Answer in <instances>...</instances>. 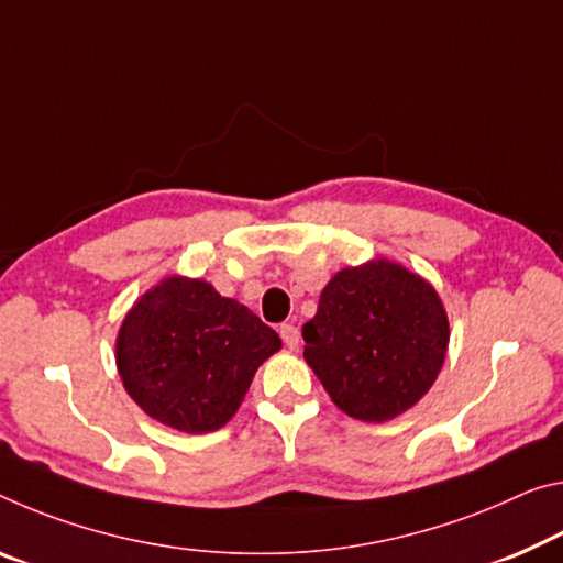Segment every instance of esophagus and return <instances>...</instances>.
Returning <instances> with one entry per match:
<instances>
[{"instance_id": "1", "label": "esophagus", "mask_w": 563, "mask_h": 563, "mask_svg": "<svg viewBox=\"0 0 563 563\" xmlns=\"http://www.w3.org/2000/svg\"><path fill=\"white\" fill-rule=\"evenodd\" d=\"M280 338H283V343L290 347V351H296L300 343V330L296 325L285 323V325H280Z\"/></svg>"}]
</instances>
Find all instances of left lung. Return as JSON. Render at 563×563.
I'll return each mask as SVG.
<instances>
[{
	"instance_id": "8db88e82",
	"label": "left lung",
	"mask_w": 563,
	"mask_h": 563,
	"mask_svg": "<svg viewBox=\"0 0 563 563\" xmlns=\"http://www.w3.org/2000/svg\"><path fill=\"white\" fill-rule=\"evenodd\" d=\"M302 341L333 404L380 423L433 386L449 347V318L426 280L396 263L373 261L325 285Z\"/></svg>"
}]
</instances>
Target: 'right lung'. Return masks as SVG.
Masks as SVG:
<instances>
[{"label": "right lung", "instance_id": "1", "mask_svg": "<svg viewBox=\"0 0 563 563\" xmlns=\"http://www.w3.org/2000/svg\"><path fill=\"white\" fill-rule=\"evenodd\" d=\"M275 351L278 333L253 310L202 280L167 278L124 318L118 368L155 421L210 433L233 418L257 365Z\"/></svg>", "mask_w": 563, "mask_h": 563}]
</instances>
